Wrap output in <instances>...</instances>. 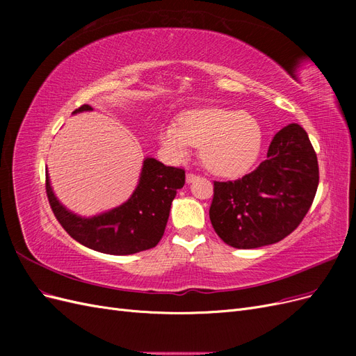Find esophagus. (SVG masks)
<instances>
[{
    "instance_id": "34e87169",
    "label": "esophagus",
    "mask_w": 356,
    "mask_h": 356,
    "mask_svg": "<svg viewBox=\"0 0 356 356\" xmlns=\"http://www.w3.org/2000/svg\"><path fill=\"white\" fill-rule=\"evenodd\" d=\"M197 177H196V174H191V172H190V174H187V177H186V179H187V182H193V181H195Z\"/></svg>"
}]
</instances>
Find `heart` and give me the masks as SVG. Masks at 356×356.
<instances>
[{"label":"heart","instance_id":"1","mask_svg":"<svg viewBox=\"0 0 356 356\" xmlns=\"http://www.w3.org/2000/svg\"><path fill=\"white\" fill-rule=\"evenodd\" d=\"M261 139L254 117L224 108L187 111L179 123L160 129V143L170 157L184 160L197 147L202 163L221 177H236L250 169L260 153Z\"/></svg>","mask_w":356,"mask_h":356}]
</instances>
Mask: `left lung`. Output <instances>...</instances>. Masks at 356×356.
I'll return each instance as SVG.
<instances>
[{"instance_id":"left-lung-1","label":"left lung","mask_w":356,"mask_h":356,"mask_svg":"<svg viewBox=\"0 0 356 356\" xmlns=\"http://www.w3.org/2000/svg\"><path fill=\"white\" fill-rule=\"evenodd\" d=\"M318 184L315 149L305 129L291 123L275 135L267 159L251 174L213 182L212 227L239 250L276 243L303 221Z\"/></svg>"}]
</instances>
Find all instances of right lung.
I'll use <instances>...</instances> for the list:
<instances>
[{
  "label": "right lung",
  "mask_w": 356,
  "mask_h": 356,
  "mask_svg": "<svg viewBox=\"0 0 356 356\" xmlns=\"http://www.w3.org/2000/svg\"><path fill=\"white\" fill-rule=\"evenodd\" d=\"M92 110L90 105H81L72 114ZM184 182V169L165 166L147 157L138 186L127 202L90 218H83L63 207L51 190L49 174L46 193L56 220L72 239L98 252L129 255L149 250L160 242L172 200Z\"/></svg>",
  "instance_id": "right-lung-1"
}]
</instances>
